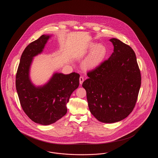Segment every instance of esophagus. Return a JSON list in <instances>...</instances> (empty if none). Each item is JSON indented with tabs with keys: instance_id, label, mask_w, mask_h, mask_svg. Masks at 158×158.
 <instances>
[{
	"instance_id": "34e87169",
	"label": "esophagus",
	"mask_w": 158,
	"mask_h": 158,
	"mask_svg": "<svg viewBox=\"0 0 158 158\" xmlns=\"http://www.w3.org/2000/svg\"><path fill=\"white\" fill-rule=\"evenodd\" d=\"M83 81H84V78H83V76H81L80 77H79V83H80V84H82Z\"/></svg>"
}]
</instances>
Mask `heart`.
<instances>
[{"label":"heart","mask_w":158,"mask_h":158,"mask_svg":"<svg viewBox=\"0 0 158 158\" xmlns=\"http://www.w3.org/2000/svg\"><path fill=\"white\" fill-rule=\"evenodd\" d=\"M91 52L84 61V66L86 68H94L98 66L107 55V48L105 45L92 43L89 47Z\"/></svg>","instance_id":"b5f03b06"}]
</instances>
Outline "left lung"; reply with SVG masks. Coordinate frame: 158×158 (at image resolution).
Returning a JSON list of instances; mask_svg holds the SVG:
<instances>
[{"label": "left lung", "instance_id": "obj_1", "mask_svg": "<svg viewBox=\"0 0 158 158\" xmlns=\"http://www.w3.org/2000/svg\"><path fill=\"white\" fill-rule=\"evenodd\" d=\"M110 41L114 45L111 56L89 71L82 83L90 113L105 123L120 121L132 112L141 85L133 50L117 38Z\"/></svg>", "mask_w": 158, "mask_h": 158}]
</instances>
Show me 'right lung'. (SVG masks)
Returning a JSON list of instances; mask_svg holds the SVG:
<instances>
[{
	"label": "right lung",
	"instance_id": "obj_1",
	"mask_svg": "<svg viewBox=\"0 0 158 158\" xmlns=\"http://www.w3.org/2000/svg\"><path fill=\"white\" fill-rule=\"evenodd\" d=\"M50 35H43L31 43L23 52L16 75V88L20 104L27 116L41 125H50L67 113L69 98L79 85V74L54 73L42 86L31 81L30 67L33 58L43 52Z\"/></svg>",
	"mask_w": 158,
	"mask_h": 158
}]
</instances>
